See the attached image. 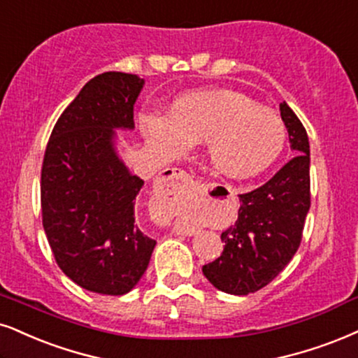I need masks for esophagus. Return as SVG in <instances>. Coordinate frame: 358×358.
Returning a JSON list of instances; mask_svg holds the SVG:
<instances>
[{
  "label": "esophagus",
  "mask_w": 358,
  "mask_h": 358,
  "mask_svg": "<svg viewBox=\"0 0 358 358\" xmlns=\"http://www.w3.org/2000/svg\"><path fill=\"white\" fill-rule=\"evenodd\" d=\"M166 174H167V179H179V180H182V182H187V180H191V176H189L187 172H184L180 169H171V171H167ZM159 222L164 224V220L159 219Z\"/></svg>",
  "instance_id": "34e87169"
}]
</instances>
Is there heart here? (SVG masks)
<instances>
[{
  "label": "heart",
  "instance_id": "b5f03b06",
  "mask_svg": "<svg viewBox=\"0 0 358 358\" xmlns=\"http://www.w3.org/2000/svg\"><path fill=\"white\" fill-rule=\"evenodd\" d=\"M144 139L164 159L204 143L206 159L220 178H257L284 151L287 129L272 109L232 90H202L182 94L169 116H145Z\"/></svg>",
  "mask_w": 358,
  "mask_h": 358
}]
</instances>
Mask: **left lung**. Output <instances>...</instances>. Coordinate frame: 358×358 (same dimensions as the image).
<instances>
[{"label": "left lung", "instance_id": "8db88e82", "mask_svg": "<svg viewBox=\"0 0 358 358\" xmlns=\"http://www.w3.org/2000/svg\"><path fill=\"white\" fill-rule=\"evenodd\" d=\"M280 116L295 157L262 187L241 194L236 224L220 234L222 254L202 267L206 279L226 294L247 295L266 287L301 245L310 209V145L285 101Z\"/></svg>", "mask_w": 358, "mask_h": 358}]
</instances>
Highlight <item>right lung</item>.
Listing matches in <instances>:
<instances>
[{
  "mask_svg": "<svg viewBox=\"0 0 358 358\" xmlns=\"http://www.w3.org/2000/svg\"><path fill=\"white\" fill-rule=\"evenodd\" d=\"M144 83L117 71L92 78L57 119L44 154V232L61 271L90 292H131L156 247L136 224L144 180L117 152V131L134 129Z\"/></svg>",
  "mask_w": 358,
  "mask_h": 358,
  "instance_id": "obj_1",
  "label": "right lung"
}]
</instances>
